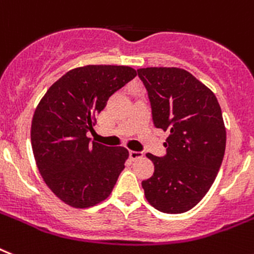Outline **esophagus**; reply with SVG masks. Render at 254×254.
Wrapping results in <instances>:
<instances>
[{
  "instance_id": "1",
  "label": "esophagus",
  "mask_w": 254,
  "mask_h": 254,
  "mask_svg": "<svg viewBox=\"0 0 254 254\" xmlns=\"http://www.w3.org/2000/svg\"><path fill=\"white\" fill-rule=\"evenodd\" d=\"M129 157L134 161V160L142 159V157H143V153L140 152V151H129Z\"/></svg>"
}]
</instances>
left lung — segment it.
Returning a JSON list of instances; mask_svg holds the SVG:
<instances>
[{
	"mask_svg": "<svg viewBox=\"0 0 254 254\" xmlns=\"http://www.w3.org/2000/svg\"><path fill=\"white\" fill-rule=\"evenodd\" d=\"M146 87L153 125L170 130L161 157L147 153L155 172L142 182L148 203L169 214L192 209L218 173L226 147L222 112L216 95L181 68L137 69Z\"/></svg>",
	"mask_w": 254,
	"mask_h": 254,
	"instance_id": "left-lung-1",
	"label": "left lung"
}]
</instances>
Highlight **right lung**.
<instances>
[{"instance_id": "1", "label": "right lung", "mask_w": 254, "mask_h": 254, "mask_svg": "<svg viewBox=\"0 0 254 254\" xmlns=\"http://www.w3.org/2000/svg\"><path fill=\"white\" fill-rule=\"evenodd\" d=\"M137 76L125 65H85L62 76L38 103L32 150L49 189L73 208L107 199L129 156L124 147L90 142L95 116L115 91Z\"/></svg>"}]
</instances>
